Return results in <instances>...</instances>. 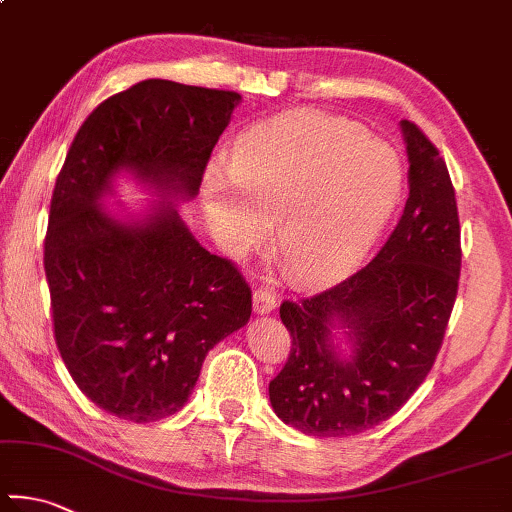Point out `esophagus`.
<instances>
[{
  "instance_id": "esophagus-1",
  "label": "esophagus",
  "mask_w": 512,
  "mask_h": 512,
  "mask_svg": "<svg viewBox=\"0 0 512 512\" xmlns=\"http://www.w3.org/2000/svg\"><path fill=\"white\" fill-rule=\"evenodd\" d=\"M275 295L268 291V288H257L253 293V309L255 313L264 315V313H271L275 309Z\"/></svg>"
}]
</instances>
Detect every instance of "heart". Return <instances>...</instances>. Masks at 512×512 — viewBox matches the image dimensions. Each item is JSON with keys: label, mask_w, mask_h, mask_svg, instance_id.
Instances as JSON below:
<instances>
[{"label": "heart", "mask_w": 512, "mask_h": 512, "mask_svg": "<svg viewBox=\"0 0 512 512\" xmlns=\"http://www.w3.org/2000/svg\"><path fill=\"white\" fill-rule=\"evenodd\" d=\"M394 145L327 111L293 109L250 127L201 183L210 226L230 253L271 232L293 277L306 286L340 280L358 266L403 192Z\"/></svg>", "instance_id": "heart-1"}]
</instances>
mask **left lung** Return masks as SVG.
I'll return each mask as SVG.
<instances>
[{
	"label": "left lung",
	"instance_id": "8db88e82",
	"mask_svg": "<svg viewBox=\"0 0 512 512\" xmlns=\"http://www.w3.org/2000/svg\"><path fill=\"white\" fill-rule=\"evenodd\" d=\"M401 132L410 197L385 246L345 282L280 306L293 347L268 396L309 436H351L401 410L430 374L457 300L461 230L448 167L412 120Z\"/></svg>",
	"mask_w": 512,
	"mask_h": 512
}]
</instances>
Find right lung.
I'll list each match as a JSON object with an SVG mask.
<instances>
[{"label": "right lung", "instance_id": "add662e5", "mask_svg": "<svg viewBox=\"0 0 512 512\" xmlns=\"http://www.w3.org/2000/svg\"><path fill=\"white\" fill-rule=\"evenodd\" d=\"M239 100L138 82L91 111L55 179L44 239L55 342L82 394L125 421L179 412L206 353L253 311L244 275L208 253L174 208L199 194ZM120 171L162 199L141 220L101 206Z\"/></svg>", "mask_w": 512, "mask_h": 512}]
</instances>
